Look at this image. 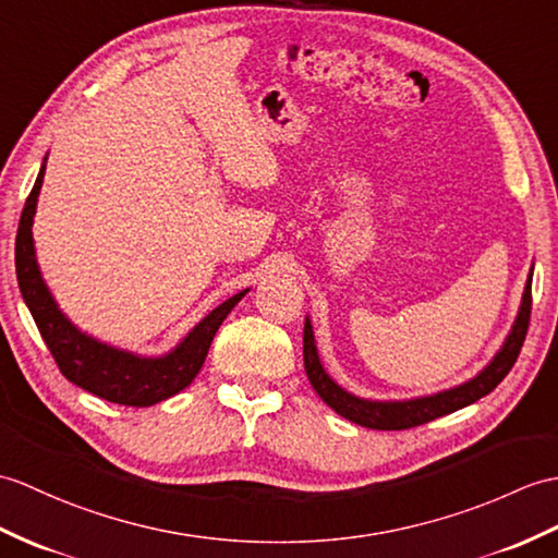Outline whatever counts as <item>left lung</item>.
<instances>
[{
  "label": "left lung",
  "mask_w": 558,
  "mask_h": 558,
  "mask_svg": "<svg viewBox=\"0 0 558 558\" xmlns=\"http://www.w3.org/2000/svg\"><path fill=\"white\" fill-rule=\"evenodd\" d=\"M530 308H533V274H530L525 282L521 311H518V318L507 342L499 349V354L492 359L489 366L483 373H477L473 380L459 387H451V390L437 392L433 397H418L409 401H371L349 395L326 371H323L308 318L304 323V368L316 395L326 401L332 411H338L342 418L371 427V430H407V427H416L439 416H447V413H454L495 390V387L507 378L518 354H521V347L525 342L530 326Z\"/></svg>",
  "instance_id": "left-lung-1"
}]
</instances>
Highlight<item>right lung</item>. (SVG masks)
Here are the masks:
<instances>
[{
	"instance_id": "obj_1",
	"label": "right lung",
	"mask_w": 558,
	"mask_h": 558,
	"mask_svg": "<svg viewBox=\"0 0 558 558\" xmlns=\"http://www.w3.org/2000/svg\"><path fill=\"white\" fill-rule=\"evenodd\" d=\"M45 178V163L37 173L35 185L25 199L23 214L16 232V278L25 304L37 323L47 349L54 356L63 378L83 390L97 395L99 399L113 401L125 407H151L157 401L178 395L180 390L197 378L204 359L220 323L232 311L247 290L230 296L228 302L216 306L209 316L202 318L190 330L187 338L180 342L171 354L159 359L135 356L123 349L97 342L95 338L77 330L73 323L61 314L54 296L49 294L43 280L40 266L35 258L33 244V216L37 206Z\"/></svg>"
}]
</instances>
